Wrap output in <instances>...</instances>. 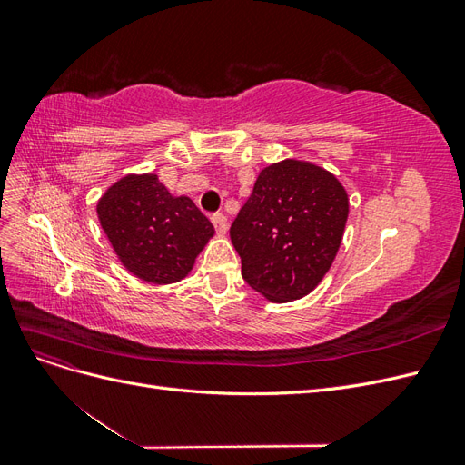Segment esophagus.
<instances>
[{"instance_id": "1", "label": "esophagus", "mask_w": 465, "mask_h": 465, "mask_svg": "<svg viewBox=\"0 0 465 465\" xmlns=\"http://www.w3.org/2000/svg\"><path fill=\"white\" fill-rule=\"evenodd\" d=\"M211 223L215 224V231H217L219 234H224V232H227V229H229L227 217H224L223 213H213V215H211Z\"/></svg>"}]
</instances>
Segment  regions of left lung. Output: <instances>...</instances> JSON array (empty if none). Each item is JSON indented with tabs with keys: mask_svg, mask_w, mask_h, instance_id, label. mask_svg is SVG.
Listing matches in <instances>:
<instances>
[{
	"mask_svg": "<svg viewBox=\"0 0 465 465\" xmlns=\"http://www.w3.org/2000/svg\"><path fill=\"white\" fill-rule=\"evenodd\" d=\"M347 215V192L323 168L292 159L263 168L231 224L244 281L273 302L302 299L331 267Z\"/></svg>",
	"mask_w": 465,
	"mask_h": 465,
	"instance_id": "obj_1",
	"label": "left lung"
}]
</instances>
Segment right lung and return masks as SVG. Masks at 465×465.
Wrapping results in <instances>:
<instances>
[{
	"label": "right lung",
	"mask_w": 465,
	"mask_h": 465,
	"mask_svg": "<svg viewBox=\"0 0 465 465\" xmlns=\"http://www.w3.org/2000/svg\"><path fill=\"white\" fill-rule=\"evenodd\" d=\"M96 213L125 270L154 285L184 279L215 232L195 203L174 198L157 174L124 176L106 190Z\"/></svg>",
	"instance_id": "add662e5"
}]
</instances>
